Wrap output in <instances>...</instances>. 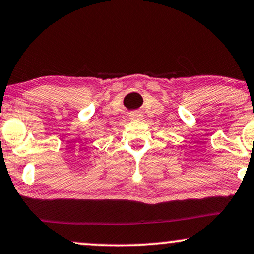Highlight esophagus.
<instances>
[{"mask_svg":"<svg viewBox=\"0 0 254 254\" xmlns=\"http://www.w3.org/2000/svg\"><path fill=\"white\" fill-rule=\"evenodd\" d=\"M140 117H142V114H140L139 111H135V112H132V114L130 115L131 119H137V118H140Z\"/></svg>","mask_w":254,"mask_h":254,"instance_id":"obj_1","label":"esophagus"}]
</instances>
